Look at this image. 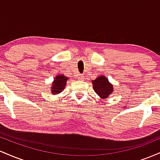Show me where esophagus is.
Wrapping results in <instances>:
<instances>
[{"mask_svg": "<svg viewBox=\"0 0 160 160\" xmlns=\"http://www.w3.org/2000/svg\"><path fill=\"white\" fill-rule=\"evenodd\" d=\"M78 79L80 80H83V76H82V74H79L78 75Z\"/></svg>", "mask_w": 160, "mask_h": 160, "instance_id": "34e87169", "label": "esophagus"}]
</instances>
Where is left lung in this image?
<instances>
[{
  "mask_svg": "<svg viewBox=\"0 0 160 160\" xmlns=\"http://www.w3.org/2000/svg\"><path fill=\"white\" fill-rule=\"evenodd\" d=\"M93 89L101 98H107L113 92V87L104 76H99L95 80H92Z\"/></svg>",
  "mask_w": 160,
  "mask_h": 160,
  "instance_id": "1",
  "label": "left lung"
}]
</instances>
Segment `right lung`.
<instances>
[{
    "label": "right lung",
    "mask_w": 160,
    "mask_h": 160,
    "mask_svg": "<svg viewBox=\"0 0 160 160\" xmlns=\"http://www.w3.org/2000/svg\"><path fill=\"white\" fill-rule=\"evenodd\" d=\"M68 80V78L64 76V75H58L55 78L54 81H53L52 86H51V89L53 95L58 94V93L62 92V90L65 88L66 83H67V80Z\"/></svg>",
    "instance_id": "1"
}]
</instances>
